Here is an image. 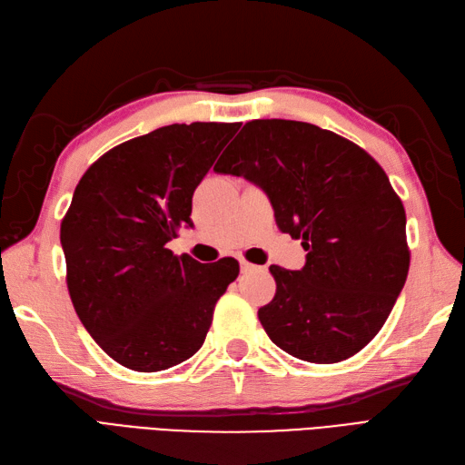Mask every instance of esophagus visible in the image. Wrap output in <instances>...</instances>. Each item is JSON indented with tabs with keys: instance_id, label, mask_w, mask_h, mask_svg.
Wrapping results in <instances>:
<instances>
[{
	"instance_id": "34e87169",
	"label": "esophagus",
	"mask_w": 465,
	"mask_h": 465,
	"mask_svg": "<svg viewBox=\"0 0 465 465\" xmlns=\"http://www.w3.org/2000/svg\"><path fill=\"white\" fill-rule=\"evenodd\" d=\"M252 268H254V264L248 262V260H244V258L241 260V270H242V272H251Z\"/></svg>"
}]
</instances>
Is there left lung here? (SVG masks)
<instances>
[{"mask_svg":"<svg viewBox=\"0 0 465 465\" xmlns=\"http://www.w3.org/2000/svg\"><path fill=\"white\" fill-rule=\"evenodd\" d=\"M232 143L214 172L262 189L278 229L308 251L302 270L270 266L276 296L258 310L264 331L310 363L353 357L381 331L409 276L401 197L363 147L308 122H246Z\"/></svg>","mask_w":465,"mask_h":465,"instance_id":"left-lung-1","label":"left lung"}]
</instances>
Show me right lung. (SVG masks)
<instances>
[{"mask_svg": "<svg viewBox=\"0 0 465 465\" xmlns=\"http://www.w3.org/2000/svg\"><path fill=\"white\" fill-rule=\"evenodd\" d=\"M239 122L172 124L124 142L78 181L61 223L78 320L122 367L155 372L205 343L214 303L239 276L234 258L201 264L167 242Z\"/></svg>", "mask_w": 465, "mask_h": 465, "instance_id": "add662e5", "label": "right lung"}]
</instances>
